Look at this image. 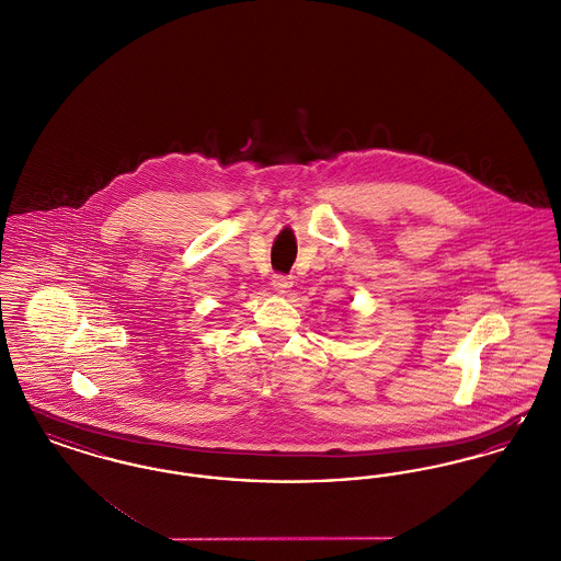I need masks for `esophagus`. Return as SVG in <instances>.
I'll use <instances>...</instances> for the list:
<instances>
[{
	"label": "esophagus",
	"instance_id": "1",
	"mask_svg": "<svg viewBox=\"0 0 561 561\" xmlns=\"http://www.w3.org/2000/svg\"><path fill=\"white\" fill-rule=\"evenodd\" d=\"M271 286H273V290L277 294H288L290 293V288H293V279L286 277V275H275L273 282H271Z\"/></svg>",
	"mask_w": 561,
	"mask_h": 561
}]
</instances>
